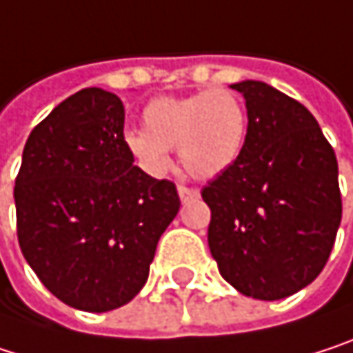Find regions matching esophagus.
Returning <instances> with one entry per match:
<instances>
[{"label":"esophagus","instance_id":"obj_1","mask_svg":"<svg viewBox=\"0 0 353 353\" xmlns=\"http://www.w3.org/2000/svg\"><path fill=\"white\" fill-rule=\"evenodd\" d=\"M179 197H181L183 203H189V201L199 199V191L197 189H191L187 185H179Z\"/></svg>","mask_w":353,"mask_h":353}]
</instances>
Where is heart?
I'll use <instances>...</instances> for the list:
<instances>
[{"instance_id":"heart-1","label":"heart","mask_w":353,"mask_h":353,"mask_svg":"<svg viewBox=\"0 0 353 353\" xmlns=\"http://www.w3.org/2000/svg\"><path fill=\"white\" fill-rule=\"evenodd\" d=\"M143 125L145 129L125 131L123 143L145 170L154 174L168 170L170 148L179 145L181 162L191 176L214 179L243 152L247 110L230 90H199L150 100Z\"/></svg>"}]
</instances>
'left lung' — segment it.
<instances>
[{
    "label": "left lung",
    "mask_w": 353,
    "mask_h": 353,
    "mask_svg": "<svg viewBox=\"0 0 353 353\" xmlns=\"http://www.w3.org/2000/svg\"><path fill=\"white\" fill-rule=\"evenodd\" d=\"M230 88L245 96L249 127L239 160L201 191L208 243L232 288L279 300L314 281L331 255L341 222L337 158L298 100L255 80Z\"/></svg>",
    "instance_id": "left-lung-1"
}]
</instances>
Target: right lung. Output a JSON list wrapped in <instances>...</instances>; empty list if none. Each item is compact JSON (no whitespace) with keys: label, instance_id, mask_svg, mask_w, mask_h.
Listing matches in <instances>:
<instances>
[{"label":"right lung","instance_id":"1","mask_svg":"<svg viewBox=\"0 0 353 353\" xmlns=\"http://www.w3.org/2000/svg\"><path fill=\"white\" fill-rule=\"evenodd\" d=\"M123 123L117 94L76 92L32 129L16 176L22 255L78 310L106 312L133 300L181 208L174 183L133 166Z\"/></svg>","mask_w":353,"mask_h":353}]
</instances>
